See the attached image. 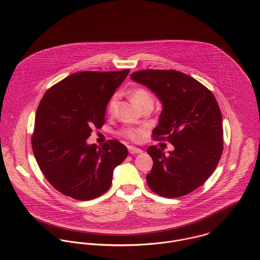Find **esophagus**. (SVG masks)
Returning <instances> with one entry per match:
<instances>
[{
  "label": "esophagus",
  "instance_id": "34e87169",
  "mask_svg": "<svg viewBox=\"0 0 260 260\" xmlns=\"http://www.w3.org/2000/svg\"><path fill=\"white\" fill-rule=\"evenodd\" d=\"M128 152L131 154H138V153H142L143 150L139 147H136V146H133V145H128Z\"/></svg>",
  "mask_w": 260,
  "mask_h": 260
}]
</instances>
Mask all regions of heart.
I'll return each mask as SVG.
<instances>
[{
	"mask_svg": "<svg viewBox=\"0 0 260 260\" xmlns=\"http://www.w3.org/2000/svg\"><path fill=\"white\" fill-rule=\"evenodd\" d=\"M131 99L133 101V103L138 106L139 108H141L142 106H144L145 104H151L153 105V96L151 95V93L144 89V88H136L131 92ZM116 102H117V94H115L109 102L108 105V112L111 114L114 112L115 108H116ZM123 134L132 139V140H137L140 136V132L133 129V128H126L123 131Z\"/></svg>",
	"mask_w": 260,
	"mask_h": 260,
	"instance_id": "heart-1",
	"label": "heart"
}]
</instances>
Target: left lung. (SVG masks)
I'll list each match as a JSON object with an SVG mask.
<instances>
[{
	"mask_svg": "<svg viewBox=\"0 0 260 260\" xmlns=\"http://www.w3.org/2000/svg\"><path fill=\"white\" fill-rule=\"evenodd\" d=\"M131 79L149 88L162 111L152 135L168 140L174 149L166 154L151 145L153 166L146 175L158 196L183 197L202 185L215 171L222 153V116L212 92L196 79L176 71L144 70Z\"/></svg>",
	"mask_w": 260,
	"mask_h": 260,
	"instance_id": "1",
	"label": "left lung"
}]
</instances>
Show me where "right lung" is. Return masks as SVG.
Returning a JSON list of instances; mask_svg holds the SVG:
<instances>
[{"label":"right lung","instance_id":"obj_1","mask_svg":"<svg viewBox=\"0 0 260 260\" xmlns=\"http://www.w3.org/2000/svg\"><path fill=\"white\" fill-rule=\"evenodd\" d=\"M128 73H76L44 94L31 146L42 173L62 194L89 201L111 187L114 170L127 156V148L115 140L101 147L87 140L93 127L104 125L107 106Z\"/></svg>","mask_w":260,"mask_h":260}]
</instances>
